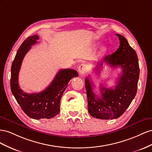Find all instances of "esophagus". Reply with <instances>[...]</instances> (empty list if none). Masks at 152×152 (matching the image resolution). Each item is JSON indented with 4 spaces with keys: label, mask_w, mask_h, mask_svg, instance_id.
Masks as SVG:
<instances>
[{
    "label": "esophagus",
    "mask_w": 152,
    "mask_h": 152,
    "mask_svg": "<svg viewBox=\"0 0 152 152\" xmlns=\"http://www.w3.org/2000/svg\"><path fill=\"white\" fill-rule=\"evenodd\" d=\"M87 69H86V66L85 64H81L78 67V71L80 74V75H83L86 72Z\"/></svg>",
    "instance_id": "esophagus-1"
}]
</instances>
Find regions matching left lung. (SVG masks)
I'll use <instances>...</instances> for the list:
<instances>
[{
  "instance_id": "left-lung-1",
  "label": "left lung",
  "mask_w": 152,
  "mask_h": 152,
  "mask_svg": "<svg viewBox=\"0 0 152 152\" xmlns=\"http://www.w3.org/2000/svg\"><path fill=\"white\" fill-rule=\"evenodd\" d=\"M120 40V46L111 55H108L98 62L96 71L106 63L113 68L122 69L115 88L101 86V97L95 95L92 83L88 77L85 79V87L88 99V110L94 118L102 120L115 119L122 115L131 104L137 92L140 76V67L137 53L129 45L127 40L120 34H116Z\"/></svg>"
}]
</instances>
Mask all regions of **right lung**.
<instances>
[{
    "label": "right lung",
    "instance_id": "right-lung-1",
    "mask_svg": "<svg viewBox=\"0 0 152 152\" xmlns=\"http://www.w3.org/2000/svg\"><path fill=\"white\" fill-rule=\"evenodd\" d=\"M39 36H30L23 41L17 51L11 69V89L16 101L25 113L34 119H50L60 112V102L67 84L78 73L74 69L60 70L50 85L42 92L37 94H27L20 88L18 74L21 63L31 46L37 42Z\"/></svg>",
    "mask_w": 152,
    "mask_h": 152
}]
</instances>
